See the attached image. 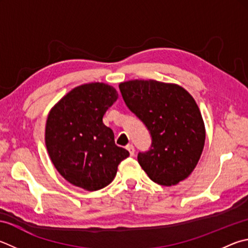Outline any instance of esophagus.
<instances>
[{
    "mask_svg": "<svg viewBox=\"0 0 248 248\" xmlns=\"http://www.w3.org/2000/svg\"><path fill=\"white\" fill-rule=\"evenodd\" d=\"M125 148H127V150L129 151L130 155H131V156H133V155H134V152H136V151H134V146L132 145V144H129V145L125 146Z\"/></svg>",
    "mask_w": 248,
    "mask_h": 248,
    "instance_id": "esophagus-1",
    "label": "esophagus"
}]
</instances>
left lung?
Wrapping results in <instances>:
<instances>
[{"mask_svg":"<svg viewBox=\"0 0 248 248\" xmlns=\"http://www.w3.org/2000/svg\"><path fill=\"white\" fill-rule=\"evenodd\" d=\"M124 101L152 137L150 151L138 161L157 184L171 186L196 167L205 145V124L199 106L186 90L156 80H130L119 84Z\"/></svg>","mask_w":248,"mask_h":248,"instance_id":"obj_1","label":"left lung"}]
</instances>
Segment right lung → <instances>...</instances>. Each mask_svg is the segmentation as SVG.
I'll list each match as a JSON object with an SVG mask.
<instances>
[{
  "mask_svg": "<svg viewBox=\"0 0 248 248\" xmlns=\"http://www.w3.org/2000/svg\"><path fill=\"white\" fill-rule=\"evenodd\" d=\"M117 98L111 85L87 83L71 90L49 111L46 125L49 158L62 177L76 186L87 191L107 186L129 156L103 124V116Z\"/></svg>",
  "mask_w": 248,
  "mask_h": 248,
  "instance_id": "add662e5",
  "label": "right lung"
}]
</instances>
